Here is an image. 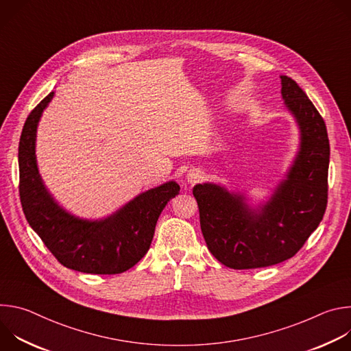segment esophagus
I'll return each mask as SVG.
<instances>
[{"mask_svg":"<svg viewBox=\"0 0 351 351\" xmlns=\"http://www.w3.org/2000/svg\"><path fill=\"white\" fill-rule=\"evenodd\" d=\"M204 178V172L199 169V168H191L190 171H187V173H186V180H187V183H190V184H194V183H197V182H199Z\"/></svg>","mask_w":351,"mask_h":351,"instance_id":"34e87169","label":"esophagus"}]
</instances>
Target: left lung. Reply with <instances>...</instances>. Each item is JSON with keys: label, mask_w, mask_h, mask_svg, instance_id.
I'll use <instances>...</instances> for the list:
<instances>
[{"label": "left lung", "mask_w": 351, "mask_h": 351, "mask_svg": "<svg viewBox=\"0 0 351 351\" xmlns=\"http://www.w3.org/2000/svg\"><path fill=\"white\" fill-rule=\"evenodd\" d=\"M286 111L298 129L297 153L272 193L254 202L245 191L206 182L193 187L199 225L211 254L233 269L291 258L324 218L329 138L325 122L298 84L280 75Z\"/></svg>", "instance_id": "obj_1"}]
</instances>
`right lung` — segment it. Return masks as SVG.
<instances>
[{"instance_id":"right-lung-1","label":"right lung","mask_w":351,"mask_h":351,"mask_svg":"<svg viewBox=\"0 0 351 351\" xmlns=\"http://www.w3.org/2000/svg\"><path fill=\"white\" fill-rule=\"evenodd\" d=\"M54 95L56 91L49 93L30 112L21 134L19 193L25 217L64 267L93 275L122 274L145 256L162 210L180 187L175 180L165 182L98 219L65 210L44 184L36 157L38 122Z\"/></svg>"}]
</instances>
